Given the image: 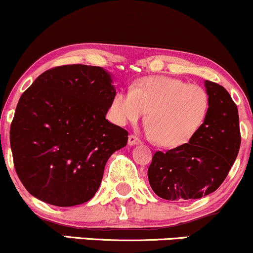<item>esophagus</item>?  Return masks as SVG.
<instances>
[{
	"label": "esophagus",
	"instance_id": "34e87169",
	"mask_svg": "<svg viewBox=\"0 0 253 253\" xmlns=\"http://www.w3.org/2000/svg\"><path fill=\"white\" fill-rule=\"evenodd\" d=\"M139 144H141V140L138 138V136L133 135V134H130L128 136V145H129V146H134V145H139Z\"/></svg>",
	"mask_w": 253,
	"mask_h": 253
}]
</instances>
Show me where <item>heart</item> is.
Listing matches in <instances>:
<instances>
[{
    "label": "heart",
    "instance_id": "b5f03b06",
    "mask_svg": "<svg viewBox=\"0 0 253 253\" xmlns=\"http://www.w3.org/2000/svg\"><path fill=\"white\" fill-rule=\"evenodd\" d=\"M210 109L207 91L197 84L157 76L140 81L132 89L115 95L110 107L120 126L135 123L149 112L146 133L163 146L188 144L205 123Z\"/></svg>",
    "mask_w": 253,
    "mask_h": 253
}]
</instances>
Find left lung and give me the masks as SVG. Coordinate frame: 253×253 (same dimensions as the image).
<instances>
[{
  "mask_svg": "<svg viewBox=\"0 0 253 253\" xmlns=\"http://www.w3.org/2000/svg\"><path fill=\"white\" fill-rule=\"evenodd\" d=\"M210 109L188 144L153 155L147 176L159 197L170 201L201 199L225 181L240 147L239 115L231 95L217 83L205 81Z\"/></svg>",
  "mask_w": 253,
  "mask_h": 253,
  "instance_id": "obj_1",
  "label": "left lung"
}]
</instances>
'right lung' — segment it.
Wrapping results in <instances>:
<instances>
[{"instance_id": "right-lung-1", "label": "right lung", "mask_w": 253, "mask_h": 253, "mask_svg": "<svg viewBox=\"0 0 253 253\" xmlns=\"http://www.w3.org/2000/svg\"><path fill=\"white\" fill-rule=\"evenodd\" d=\"M115 94L109 72L74 64L45 71L21 95L10 147L31 195L58 207L94 197L107 161L128 140L106 119Z\"/></svg>"}]
</instances>
